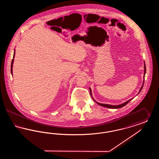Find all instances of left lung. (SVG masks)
Returning a JSON list of instances; mask_svg holds the SVG:
<instances>
[{
  "mask_svg": "<svg viewBox=\"0 0 159 159\" xmlns=\"http://www.w3.org/2000/svg\"><path fill=\"white\" fill-rule=\"evenodd\" d=\"M145 73H146V67H145V62H144V81H143V85H142V86H141V89H140V90L139 91V93L141 92V91L142 90V89H143V86H144V77H145ZM89 91H90V93H91V97H92V91H91V89L89 88ZM93 100L95 101V102H96L95 101V100L93 98ZM132 99V98L130 99H129L128 100V101H126V102H124V103H123V104H120V105H118V106H112V105H110V104H101V103H99V102H96L98 104H99V106H102V107H107V108H121V107H124L125 106H126L128 102H129V101H131Z\"/></svg>",
  "mask_w": 159,
  "mask_h": 159,
  "instance_id": "obj_1",
  "label": "left lung"
}]
</instances>
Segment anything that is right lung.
<instances>
[{
    "mask_svg": "<svg viewBox=\"0 0 159 159\" xmlns=\"http://www.w3.org/2000/svg\"><path fill=\"white\" fill-rule=\"evenodd\" d=\"M14 57H15V49H14V56H13V59L12 60L11 62V74L12 75V67H13V62H14Z\"/></svg>",
    "mask_w": 159,
    "mask_h": 159,
    "instance_id": "1",
    "label": "right lung"
}]
</instances>
